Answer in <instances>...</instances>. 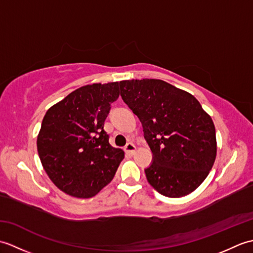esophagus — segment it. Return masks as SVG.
<instances>
[{
  "mask_svg": "<svg viewBox=\"0 0 253 253\" xmlns=\"http://www.w3.org/2000/svg\"><path fill=\"white\" fill-rule=\"evenodd\" d=\"M125 151L127 153H129V154H133V153L136 152V146L133 143H131V142L127 143L126 147H125Z\"/></svg>",
  "mask_w": 253,
  "mask_h": 253,
  "instance_id": "1",
  "label": "esophagus"
}]
</instances>
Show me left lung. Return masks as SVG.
<instances>
[{
	"label": "left lung",
	"instance_id": "obj_1",
	"mask_svg": "<svg viewBox=\"0 0 253 253\" xmlns=\"http://www.w3.org/2000/svg\"><path fill=\"white\" fill-rule=\"evenodd\" d=\"M120 88L153 153L152 164L144 169L149 184L169 198L196 190L216 158L211 116L192 94L163 80H123Z\"/></svg>",
	"mask_w": 253,
	"mask_h": 253
}]
</instances>
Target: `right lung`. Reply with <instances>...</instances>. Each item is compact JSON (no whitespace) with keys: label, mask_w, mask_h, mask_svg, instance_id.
Here are the masks:
<instances>
[{"label":"right lung","mask_w":253,"mask_h":253,"mask_svg":"<svg viewBox=\"0 0 253 253\" xmlns=\"http://www.w3.org/2000/svg\"><path fill=\"white\" fill-rule=\"evenodd\" d=\"M118 83L92 84L69 93L46 111L37 138L42 166L58 189L91 198L114 177L124 159L104 130Z\"/></svg>","instance_id":"1"}]
</instances>
